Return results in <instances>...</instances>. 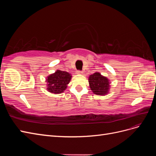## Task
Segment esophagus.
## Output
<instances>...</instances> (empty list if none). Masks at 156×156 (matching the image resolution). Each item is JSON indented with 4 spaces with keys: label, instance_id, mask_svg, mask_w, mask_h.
Segmentation results:
<instances>
[{
    "label": "esophagus",
    "instance_id": "obj_1",
    "mask_svg": "<svg viewBox=\"0 0 156 156\" xmlns=\"http://www.w3.org/2000/svg\"><path fill=\"white\" fill-rule=\"evenodd\" d=\"M83 73V72L81 70H77V74H82Z\"/></svg>",
    "mask_w": 156,
    "mask_h": 156
}]
</instances>
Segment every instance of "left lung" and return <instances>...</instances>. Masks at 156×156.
<instances>
[{
    "label": "left lung",
    "mask_w": 156,
    "mask_h": 156,
    "mask_svg": "<svg viewBox=\"0 0 156 156\" xmlns=\"http://www.w3.org/2000/svg\"><path fill=\"white\" fill-rule=\"evenodd\" d=\"M88 80L90 87L94 94L98 95L107 94L109 89V83L106 77H103L100 73H95L90 75Z\"/></svg>",
    "instance_id": "8db88e82"
}]
</instances>
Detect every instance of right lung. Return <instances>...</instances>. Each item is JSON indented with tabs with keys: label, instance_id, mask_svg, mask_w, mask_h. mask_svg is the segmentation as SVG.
<instances>
[{
	"label": "right lung",
	"instance_id": "1",
	"mask_svg": "<svg viewBox=\"0 0 156 156\" xmlns=\"http://www.w3.org/2000/svg\"><path fill=\"white\" fill-rule=\"evenodd\" d=\"M72 78L69 73L64 71L57 70L48 77V91L54 94H60L64 92L67 87V84L69 83Z\"/></svg>",
	"mask_w": 156,
	"mask_h": 156
}]
</instances>
